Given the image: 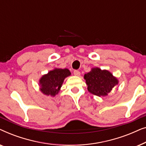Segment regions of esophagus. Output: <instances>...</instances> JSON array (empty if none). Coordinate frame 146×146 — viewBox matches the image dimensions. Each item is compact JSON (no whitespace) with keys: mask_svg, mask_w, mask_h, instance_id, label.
Masks as SVG:
<instances>
[{"mask_svg":"<svg viewBox=\"0 0 146 146\" xmlns=\"http://www.w3.org/2000/svg\"><path fill=\"white\" fill-rule=\"evenodd\" d=\"M74 74L75 76H79L80 75V71L78 70H74Z\"/></svg>","mask_w":146,"mask_h":146,"instance_id":"esophagus-1","label":"esophagus"}]
</instances>
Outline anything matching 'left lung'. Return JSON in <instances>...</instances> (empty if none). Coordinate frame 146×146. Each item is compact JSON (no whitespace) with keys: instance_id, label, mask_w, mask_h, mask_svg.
<instances>
[{"instance_id":"1","label":"left lung","mask_w":146,"mask_h":146,"mask_svg":"<svg viewBox=\"0 0 146 146\" xmlns=\"http://www.w3.org/2000/svg\"><path fill=\"white\" fill-rule=\"evenodd\" d=\"M84 79L90 92L98 96H107L115 86L118 84L116 78L109 71L102 70L98 68H92L84 75Z\"/></svg>"}]
</instances>
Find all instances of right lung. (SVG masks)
<instances>
[{
  "mask_svg": "<svg viewBox=\"0 0 146 146\" xmlns=\"http://www.w3.org/2000/svg\"><path fill=\"white\" fill-rule=\"evenodd\" d=\"M71 74L67 68H55L44 75L40 80V90L44 94L54 96L58 93L64 80Z\"/></svg>",
  "mask_w": 146,
  "mask_h": 146,
  "instance_id": "1",
  "label": "right lung"
}]
</instances>
